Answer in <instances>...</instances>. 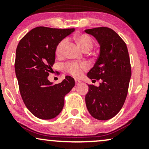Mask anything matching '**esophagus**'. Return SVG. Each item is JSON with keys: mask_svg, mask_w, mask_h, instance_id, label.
<instances>
[{"mask_svg": "<svg viewBox=\"0 0 149 149\" xmlns=\"http://www.w3.org/2000/svg\"><path fill=\"white\" fill-rule=\"evenodd\" d=\"M75 83H76V85H79L81 82H80V80H75Z\"/></svg>", "mask_w": 149, "mask_h": 149, "instance_id": "34e87169", "label": "esophagus"}]
</instances>
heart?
<instances>
[{"mask_svg": "<svg viewBox=\"0 0 149 149\" xmlns=\"http://www.w3.org/2000/svg\"><path fill=\"white\" fill-rule=\"evenodd\" d=\"M76 40L82 49L84 50L85 52H88L90 50L93 45L92 39L89 36L85 35V34L77 36H76ZM66 43H67L66 39H63L59 42L57 47H56V53H57V55L60 56L63 54ZM64 68L66 72L75 77H78L82 74L83 71L88 69V65L84 62L77 63L73 61V62H69L65 64Z\"/></svg>", "mask_w": 149, "mask_h": 149, "instance_id": "b5f03b06", "label": "heart"}]
</instances>
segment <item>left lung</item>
I'll list each match as a JSON object with an SVG mask.
<instances>
[{
	"label": "left lung",
	"mask_w": 149,
	"mask_h": 149,
	"mask_svg": "<svg viewBox=\"0 0 149 149\" xmlns=\"http://www.w3.org/2000/svg\"><path fill=\"white\" fill-rule=\"evenodd\" d=\"M85 32L95 37L100 46V55L87 76L102 80L99 87L88 85L85 104L92 117L107 120L120 111L127 97L132 74L127 47L118 34L108 27Z\"/></svg>",
	"instance_id": "1"
}]
</instances>
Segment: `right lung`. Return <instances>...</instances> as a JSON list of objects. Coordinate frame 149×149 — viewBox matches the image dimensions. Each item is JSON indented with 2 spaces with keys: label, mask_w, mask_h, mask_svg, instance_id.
<instances>
[{
  "label": "right lung",
  "mask_w": 149,
  "mask_h": 149,
  "mask_svg": "<svg viewBox=\"0 0 149 149\" xmlns=\"http://www.w3.org/2000/svg\"><path fill=\"white\" fill-rule=\"evenodd\" d=\"M74 30L36 27L22 38L17 47L15 69L20 94L27 109L38 118L49 120L59 115L65 95L74 87L75 80L69 76L55 85L47 79L56 47Z\"/></svg>",
  "instance_id": "1"
}]
</instances>
